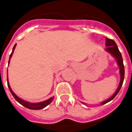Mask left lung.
<instances>
[{
    "label": "left lung",
    "mask_w": 132,
    "mask_h": 132,
    "mask_svg": "<svg viewBox=\"0 0 132 132\" xmlns=\"http://www.w3.org/2000/svg\"><path fill=\"white\" fill-rule=\"evenodd\" d=\"M105 46H107V48L105 49L106 52H107L108 53H109L117 61V64H118V67H119L120 69V80L119 85H118V88H117V90L115 91V92L114 93L112 96L111 97H109V99L106 100L105 101H103V102L100 103L101 105H104V104L107 103L109 102L110 101H111L114 98V97L118 94V93L119 92L120 88H121L122 86L123 82H124V63H123V60L122 57L121 53L120 52L119 50H118V46H117L116 42H114L113 40L112 39H109V38H106V42H105ZM83 104L85 105L84 103H82Z\"/></svg>",
    "instance_id": "8db88e82"
}]
</instances>
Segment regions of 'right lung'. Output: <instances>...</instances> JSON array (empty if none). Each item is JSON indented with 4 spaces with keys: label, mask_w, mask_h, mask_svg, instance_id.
<instances>
[{
    "label": "right lung",
    "mask_w": 132,
    "mask_h": 132,
    "mask_svg": "<svg viewBox=\"0 0 132 132\" xmlns=\"http://www.w3.org/2000/svg\"><path fill=\"white\" fill-rule=\"evenodd\" d=\"M15 46H16V44L14 45V48L12 49V52L11 53L10 55V58H9V61H8V65H9L10 62V59L12 57L13 55V53H14V50H15ZM7 82H8V88H9L11 94H12V95L14 96V97L15 98V100L18 101L19 103H20L21 105H22L23 106H24L27 109H32V110H40V109H42L44 108V107H46L47 105H48L50 103H51L52 101H53L54 100V97H52L50 98H49L48 100H46V101H41V102H38V103H30L29 101H27L25 100H22L21 99L20 97L18 96L14 92L12 91V88H10V86L9 84V82H8V75H7Z\"/></svg>",
    "instance_id": "obj_1"
}]
</instances>
